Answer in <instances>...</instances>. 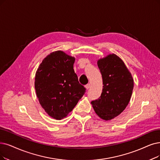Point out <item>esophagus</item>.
Instances as JSON below:
<instances>
[{
    "instance_id": "esophagus-1",
    "label": "esophagus",
    "mask_w": 160,
    "mask_h": 160,
    "mask_svg": "<svg viewBox=\"0 0 160 160\" xmlns=\"http://www.w3.org/2000/svg\"><path fill=\"white\" fill-rule=\"evenodd\" d=\"M90 87H91L90 84H87V85H85V87H86V88L87 89V90H88V89H89V88H90Z\"/></svg>"
}]
</instances>
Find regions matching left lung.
Returning a JSON list of instances; mask_svg holds the SVG:
<instances>
[{"instance_id": "8db88e82", "label": "left lung", "mask_w": 160, "mask_h": 160, "mask_svg": "<svg viewBox=\"0 0 160 160\" xmlns=\"http://www.w3.org/2000/svg\"><path fill=\"white\" fill-rule=\"evenodd\" d=\"M102 77L100 97L91 104L98 116L106 121L122 112L130 101L134 82L124 62L116 54H110L97 62Z\"/></svg>"}]
</instances>
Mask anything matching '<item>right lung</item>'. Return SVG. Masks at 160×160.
Wrapping results in <instances>:
<instances>
[{"label": "right lung", "instance_id": "add662e5", "mask_svg": "<svg viewBox=\"0 0 160 160\" xmlns=\"http://www.w3.org/2000/svg\"><path fill=\"white\" fill-rule=\"evenodd\" d=\"M75 58L62 51L50 53L35 75L37 97L43 109L56 119L66 118L86 92L74 72Z\"/></svg>", "mask_w": 160, "mask_h": 160}]
</instances>
